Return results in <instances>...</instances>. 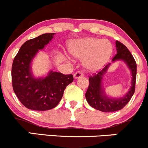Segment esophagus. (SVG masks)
Here are the masks:
<instances>
[{
    "label": "esophagus",
    "mask_w": 148,
    "mask_h": 148,
    "mask_svg": "<svg viewBox=\"0 0 148 148\" xmlns=\"http://www.w3.org/2000/svg\"><path fill=\"white\" fill-rule=\"evenodd\" d=\"M83 76H84L83 72H82V71H77V72H76L75 74H74V77L75 79H79V78H80L81 77H83Z\"/></svg>",
    "instance_id": "1"
}]
</instances>
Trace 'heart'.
Here are the masks:
<instances>
[{
  "mask_svg": "<svg viewBox=\"0 0 148 148\" xmlns=\"http://www.w3.org/2000/svg\"><path fill=\"white\" fill-rule=\"evenodd\" d=\"M68 49L73 57L84 59V66L86 69L96 71L108 62L112 52V46L106 40L88 37L70 42Z\"/></svg>",
  "mask_w": 148,
  "mask_h": 148,
  "instance_id": "obj_1",
  "label": "heart"
}]
</instances>
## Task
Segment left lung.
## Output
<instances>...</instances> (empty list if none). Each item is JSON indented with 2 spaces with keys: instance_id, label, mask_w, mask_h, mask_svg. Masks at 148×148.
<instances>
[{
  "instance_id": "8db88e82",
  "label": "left lung",
  "mask_w": 148,
  "mask_h": 148,
  "mask_svg": "<svg viewBox=\"0 0 148 148\" xmlns=\"http://www.w3.org/2000/svg\"><path fill=\"white\" fill-rule=\"evenodd\" d=\"M116 47L117 54L113 57L112 61L123 60L125 62L131 71V87L125 96L119 99H112L106 95L105 91L102 88L101 81L103 76L106 72L110 64H107L103 69L98 73L93 74V76H90L88 78L89 85L85 94L86 101L91 107L103 112H113L122 109L130 101L135 93L137 72L136 60L133 58L130 51L123 43L120 42L119 41H116Z\"/></svg>"
}]
</instances>
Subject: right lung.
Returning a JSON list of instances; mask_svg holds the SVG:
<instances>
[{"instance_id":"right-lung-1","label":"right lung","mask_w":148,"mask_h":148,"mask_svg":"<svg viewBox=\"0 0 148 148\" xmlns=\"http://www.w3.org/2000/svg\"><path fill=\"white\" fill-rule=\"evenodd\" d=\"M55 33H45L26 41L15 57L12 65L13 91L23 106L34 111H47L57 106L66 86L74 81L72 74L50 71L46 77L35 78L31 62Z\"/></svg>"}]
</instances>
